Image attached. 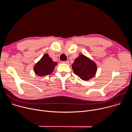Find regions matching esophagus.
Returning <instances> with one entry per match:
<instances>
[{
  "mask_svg": "<svg viewBox=\"0 0 132 132\" xmlns=\"http://www.w3.org/2000/svg\"><path fill=\"white\" fill-rule=\"evenodd\" d=\"M63 63H65V64H68L69 63V61H63L62 62Z\"/></svg>",
  "mask_w": 132,
  "mask_h": 132,
  "instance_id": "34e87169",
  "label": "esophagus"
}]
</instances>
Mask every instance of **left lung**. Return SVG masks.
Masks as SVG:
<instances>
[{"mask_svg":"<svg viewBox=\"0 0 132 132\" xmlns=\"http://www.w3.org/2000/svg\"><path fill=\"white\" fill-rule=\"evenodd\" d=\"M72 68L75 74L85 81L95 76L97 70L96 63L83 54L75 59Z\"/></svg>","mask_w":132,"mask_h":132,"instance_id":"1","label":"left lung"}]
</instances>
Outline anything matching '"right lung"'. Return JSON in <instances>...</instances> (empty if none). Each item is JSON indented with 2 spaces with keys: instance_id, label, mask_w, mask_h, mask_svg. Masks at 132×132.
<instances>
[{
  "instance_id": "1",
  "label": "right lung",
  "mask_w": 132,
  "mask_h": 132,
  "mask_svg": "<svg viewBox=\"0 0 132 132\" xmlns=\"http://www.w3.org/2000/svg\"><path fill=\"white\" fill-rule=\"evenodd\" d=\"M56 65L57 63L54 62L47 54H45L35 65L34 71L37 76H44L51 73Z\"/></svg>"
}]
</instances>
